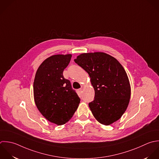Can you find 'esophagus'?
<instances>
[{
	"mask_svg": "<svg viewBox=\"0 0 159 159\" xmlns=\"http://www.w3.org/2000/svg\"><path fill=\"white\" fill-rule=\"evenodd\" d=\"M77 91H78V92L80 94V93H82V89H79L77 90Z\"/></svg>",
	"mask_w": 159,
	"mask_h": 159,
	"instance_id": "esophagus-1",
	"label": "esophagus"
}]
</instances>
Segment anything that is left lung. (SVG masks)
<instances>
[{
  "mask_svg": "<svg viewBox=\"0 0 159 159\" xmlns=\"http://www.w3.org/2000/svg\"><path fill=\"white\" fill-rule=\"evenodd\" d=\"M74 61L89 74L95 90L94 100L89 103L93 116L104 125L118 120L131 97L129 79L122 65L101 52L81 54Z\"/></svg>",
  "mask_w": 159,
  "mask_h": 159,
  "instance_id": "1",
  "label": "left lung"
}]
</instances>
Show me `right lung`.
Returning <instances> with one entry per match:
<instances>
[{"mask_svg": "<svg viewBox=\"0 0 159 159\" xmlns=\"http://www.w3.org/2000/svg\"><path fill=\"white\" fill-rule=\"evenodd\" d=\"M71 57V54H57L45 59L38 67L33 82L38 110L46 120L57 125L70 120L80 101L70 80L63 76Z\"/></svg>", "mask_w": 159, "mask_h": 159, "instance_id": "obj_1", "label": "right lung"}]
</instances>
